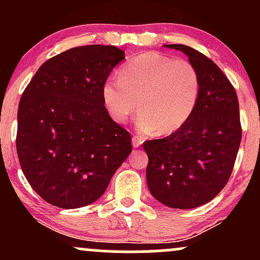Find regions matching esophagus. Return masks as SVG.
Masks as SVG:
<instances>
[{"label":"esophagus","mask_w":260,"mask_h":260,"mask_svg":"<svg viewBox=\"0 0 260 260\" xmlns=\"http://www.w3.org/2000/svg\"><path fill=\"white\" fill-rule=\"evenodd\" d=\"M143 142H144V139L142 138V137H138V136H133L132 138V144L134 148H138L140 145L143 144Z\"/></svg>","instance_id":"34e87169"}]
</instances>
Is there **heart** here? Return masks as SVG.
<instances>
[{
	"label": "heart",
	"instance_id": "b5f03b06",
	"mask_svg": "<svg viewBox=\"0 0 260 260\" xmlns=\"http://www.w3.org/2000/svg\"><path fill=\"white\" fill-rule=\"evenodd\" d=\"M201 95V76L192 62L157 52L134 56L121 67L118 79L103 89L107 111L126 123L139 107L137 126L143 133L170 134L194 112Z\"/></svg>",
	"mask_w": 260,
	"mask_h": 260
}]
</instances>
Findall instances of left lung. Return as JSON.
Masks as SVG:
<instances>
[{"mask_svg":"<svg viewBox=\"0 0 260 260\" xmlns=\"http://www.w3.org/2000/svg\"><path fill=\"white\" fill-rule=\"evenodd\" d=\"M188 56L201 76V95L190 118L170 136L148 140L147 182L166 207L192 209L221 192L242 139L234 85L210 58L182 44L165 45Z\"/></svg>","mask_w":260,"mask_h":260,"instance_id":"obj_1","label":"left lung"}]
</instances>
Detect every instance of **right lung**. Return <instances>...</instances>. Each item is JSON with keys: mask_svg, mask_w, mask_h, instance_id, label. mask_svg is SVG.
Returning a JSON list of instances; mask_svg holds the SVG:
<instances>
[{"mask_svg": "<svg viewBox=\"0 0 260 260\" xmlns=\"http://www.w3.org/2000/svg\"><path fill=\"white\" fill-rule=\"evenodd\" d=\"M124 51L72 47L41 64L18 107L17 154L32 189L62 209L99 199L132 151L128 131L110 117L103 89Z\"/></svg>", "mask_w": 260, "mask_h": 260, "instance_id": "right-lung-1", "label": "right lung"}]
</instances>
